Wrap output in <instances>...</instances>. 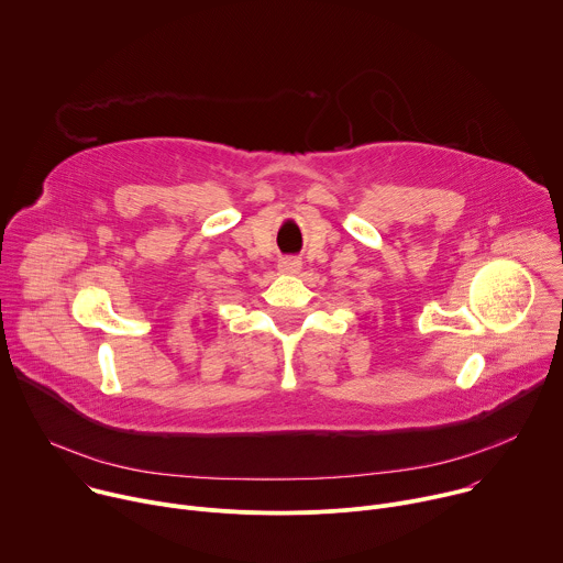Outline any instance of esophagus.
Segmentation results:
<instances>
[{
	"mask_svg": "<svg viewBox=\"0 0 563 563\" xmlns=\"http://www.w3.org/2000/svg\"><path fill=\"white\" fill-rule=\"evenodd\" d=\"M300 267H302V263H300L298 258H294V256L280 258V263H278V269H280L283 274H298Z\"/></svg>",
	"mask_w": 563,
	"mask_h": 563,
	"instance_id": "obj_1",
	"label": "esophagus"
}]
</instances>
